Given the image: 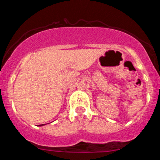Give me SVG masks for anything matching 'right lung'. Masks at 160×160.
<instances>
[{
  "label": "right lung",
  "instance_id": "add662e5",
  "mask_svg": "<svg viewBox=\"0 0 160 160\" xmlns=\"http://www.w3.org/2000/svg\"><path fill=\"white\" fill-rule=\"evenodd\" d=\"M40 126H43V124H42V125H40Z\"/></svg>",
  "mask_w": 160,
  "mask_h": 160
}]
</instances>
